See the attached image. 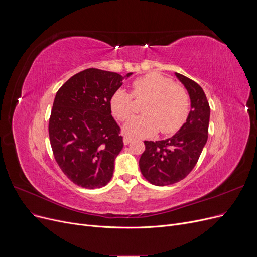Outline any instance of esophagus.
<instances>
[{
    "label": "esophagus",
    "instance_id": "1",
    "mask_svg": "<svg viewBox=\"0 0 257 257\" xmlns=\"http://www.w3.org/2000/svg\"><path fill=\"white\" fill-rule=\"evenodd\" d=\"M132 141H133V139H132L131 137H124V138H123V143H124V145H128Z\"/></svg>",
    "mask_w": 257,
    "mask_h": 257
}]
</instances>
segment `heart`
Returning a JSON list of instances; mask_svg holds the SVG:
<instances>
[{"label":"heart","mask_w":257,"mask_h":257,"mask_svg":"<svg viewBox=\"0 0 257 257\" xmlns=\"http://www.w3.org/2000/svg\"><path fill=\"white\" fill-rule=\"evenodd\" d=\"M132 95L147 100L142 108L144 114L124 124V134L130 137H149L159 128L162 134H174L189 116L191 103L188 92L160 73L152 72L136 79ZM110 109L118 120L128 119L134 111L132 96L123 89L116 90L110 98Z\"/></svg>","instance_id":"obj_1"}]
</instances>
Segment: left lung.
Instances as JSON below:
<instances>
[{"instance_id": "obj_1", "label": "left lung", "mask_w": 257, "mask_h": 257, "mask_svg": "<svg viewBox=\"0 0 257 257\" xmlns=\"http://www.w3.org/2000/svg\"><path fill=\"white\" fill-rule=\"evenodd\" d=\"M175 76L189 93L191 110L175 135L165 141L145 142L146 150L139 159L143 176L154 185L179 182L196 165L208 139L210 107L200 85L179 73Z\"/></svg>"}]
</instances>
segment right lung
I'll return each mask as SVG.
<instances>
[{
  "mask_svg": "<svg viewBox=\"0 0 257 257\" xmlns=\"http://www.w3.org/2000/svg\"><path fill=\"white\" fill-rule=\"evenodd\" d=\"M132 74L123 77L88 68L57 92L49 120L50 144L58 165L75 184L96 189L110 181L123 148L110 98Z\"/></svg>",
  "mask_w": 257,
  "mask_h": 257,
  "instance_id": "1",
  "label": "right lung"
}]
</instances>
